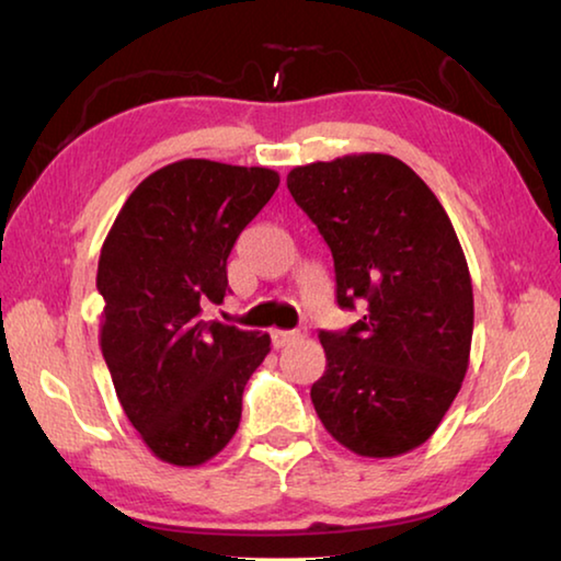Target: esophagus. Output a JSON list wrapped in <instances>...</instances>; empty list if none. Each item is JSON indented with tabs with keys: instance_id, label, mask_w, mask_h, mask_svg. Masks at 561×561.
Returning <instances> with one entry per match:
<instances>
[{
	"instance_id": "34e87169",
	"label": "esophagus",
	"mask_w": 561,
	"mask_h": 561,
	"mask_svg": "<svg viewBox=\"0 0 561 561\" xmlns=\"http://www.w3.org/2000/svg\"><path fill=\"white\" fill-rule=\"evenodd\" d=\"M304 336V329H274L272 331V344L277 346V348H282V346H287L289 341H294V339H301Z\"/></svg>"
}]
</instances>
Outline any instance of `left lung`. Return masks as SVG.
I'll return each mask as SVG.
<instances>
[{"label": "left lung", "mask_w": 561, "mask_h": 561, "mask_svg": "<svg viewBox=\"0 0 561 561\" xmlns=\"http://www.w3.org/2000/svg\"><path fill=\"white\" fill-rule=\"evenodd\" d=\"M287 187L329 244L336 304L366 309L346 331H319L317 415L356 455L413 450L440 425L470 358L472 284L450 217L383 153L299 165Z\"/></svg>", "instance_id": "obj_1"}]
</instances>
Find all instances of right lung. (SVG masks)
I'll use <instances>...</instances> for the list:
<instances>
[{
  "label": "right lung",
  "instance_id": "right-lung-1",
  "mask_svg": "<svg viewBox=\"0 0 561 561\" xmlns=\"http://www.w3.org/2000/svg\"><path fill=\"white\" fill-rule=\"evenodd\" d=\"M279 175L187 158L133 190L101 247V351L133 428L156 458L195 468L240 425L242 393L270 334L205 321L222 304L227 257Z\"/></svg>",
  "mask_w": 561,
  "mask_h": 561
}]
</instances>
